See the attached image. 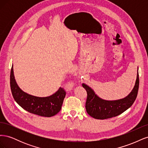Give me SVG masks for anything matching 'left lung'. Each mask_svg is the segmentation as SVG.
I'll use <instances>...</instances> for the list:
<instances>
[{
    "label": "left lung",
    "mask_w": 148,
    "mask_h": 148,
    "mask_svg": "<svg viewBox=\"0 0 148 148\" xmlns=\"http://www.w3.org/2000/svg\"><path fill=\"white\" fill-rule=\"evenodd\" d=\"M83 87L87 92L86 107L87 113L96 119L104 120L116 117L130 107L137 97L139 88L138 70L136 82L132 91L123 99L107 101L97 96L93 89L83 83Z\"/></svg>",
    "instance_id": "obj_1"
}]
</instances>
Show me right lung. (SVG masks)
<instances>
[{
	"label": "right lung",
	"instance_id": "add662e5",
	"mask_svg": "<svg viewBox=\"0 0 148 148\" xmlns=\"http://www.w3.org/2000/svg\"><path fill=\"white\" fill-rule=\"evenodd\" d=\"M10 88L12 96L18 104L29 113L42 117H51L59 112L66 95L65 90L61 87L52 95L43 97L24 92L16 82L13 65L10 71Z\"/></svg>",
	"mask_w": 148,
	"mask_h": 148
}]
</instances>
